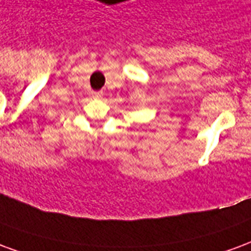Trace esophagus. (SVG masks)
I'll return each mask as SVG.
<instances>
[{"label":"esophagus","mask_w":251,"mask_h":251,"mask_svg":"<svg viewBox=\"0 0 251 251\" xmlns=\"http://www.w3.org/2000/svg\"><path fill=\"white\" fill-rule=\"evenodd\" d=\"M95 95H97V97H98V95H99V94H95Z\"/></svg>","instance_id":"34e87169"}]
</instances>
